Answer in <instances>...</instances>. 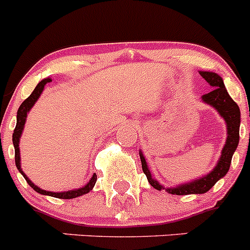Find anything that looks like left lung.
<instances>
[{
  "label": "left lung",
  "mask_w": 250,
  "mask_h": 250,
  "mask_svg": "<svg viewBox=\"0 0 250 250\" xmlns=\"http://www.w3.org/2000/svg\"><path fill=\"white\" fill-rule=\"evenodd\" d=\"M199 74L209 83V86L213 87V90L210 92L203 95L200 99H202V101L204 104L214 107L215 111L224 119L225 125H227V140H225V144L223 146L222 154H220V158L218 159V163L215 164V167L207 175L194 179L193 182L179 184L173 188H165L156 179L152 178L151 171H150L149 167H147L144 154L140 150L139 155H140L143 171L146 175L149 184L152 188H155L156 190H163V189H165L167 193L174 194V195H189V194L207 193L208 190H210L211 188L215 185V183L218 180H220V179L227 175L229 167H230L233 154L235 152L238 144H239V106L229 96L228 91L225 89L224 81H223L220 75L210 71H199Z\"/></svg>",
  "instance_id": "1"
}]
</instances>
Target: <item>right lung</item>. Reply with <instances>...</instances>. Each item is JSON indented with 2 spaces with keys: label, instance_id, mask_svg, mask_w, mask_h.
<instances>
[{
  "label": "right lung",
  "instance_id": "right-lung-1",
  "mask_svg": "<svg viewBox=\"0 0 250 250\" xmlns=\"http://www.w3.org/2000/svg\"><path fill=\"white\" fill-rule=\"evenodd\" d=\"M51 79L50 77H46L43 80L40 81L37 83V86L35 87V90L32 91V94L26 99L23 103L21 104V106L19 107L17 110V123H16V127H15V131H13V135H12V143H13V146H15V163H16V167L19 169L20 173L22 174V176L26 179V182L27 184L30 185L35 191L37 193L42 194V195H48V196H54V198H59V199H74V198H77V196H81V195H85V194L89 193L90 190H92V188L95 187V183H96V174L91 176L89 182L86 183L83 187L81 188H77V189H72V190H67V191H47V190H43L41 189L40 187L35 185L34 183L31 182L28 176L23 173V170L21 167V155H20V139H21L22 135V131H23V127H25V124H26V119H27V115L30 112V110L34 107V105L36 104V101L39 100L41 94H42L43 89H45L46 83H50Z\"/></svg>",
  "mask_w": 250,
  "mask_h": 250
}]
</instances>
